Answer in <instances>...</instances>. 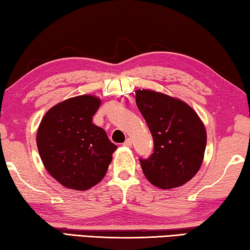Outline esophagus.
I'll return each instance as SVG.
<instances>
[{
    "instance_id": "1",
    "label": "esophagus",
    "mask_w": 250,
    "mask_h": 250,
    "mask_svg": "<svg viewBox=\"0 0 250 250\" xmlns=\"http://www.w3.org/2000/svg\"><path fill=\"white\" fill-rule=\"evenodd\" d=\"M124 146H132V140H131L130 138H128V139H126V140L125 141Z\"/></svg>"
}]
</instances>
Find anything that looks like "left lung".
<instances>
[{
    "label": "left lung",
    "instance_id": "obj_1",
    "mask_svg": "<svg viewBox=\"0 0 250 250\" xmlns=\"http://www.w3.org/2000/svg\"><path fill=\"white\" fill-rule=\"evenodd\" d=\"M135 101L153 138V153L140 158L152 184L170 189L185 184L202 166L206 131L197 113L183 101L160 92L139 89Z\"/></svg>",
    "mask_w": 250,
    "mask_h": 250
}]
</instances>
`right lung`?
Listing matches in <instances>:
<instances>
[{
	"label": "right lung",
	"mask_w": 250,
	"mask_h": 250,
	"mask_svg": "<svg viewBox=\"0 0 250 250\" xmlns=\"http://www.w3.org/2000/svg\"><path fill=\"white\" fill-rule=\"evenodd\" d=\"M94 96H78L46 112L37 131V147L46 170L67 188L86 191L103 180L117 146L92 124L100 107Z\"/></svg>",
	"instance_id": "1"
}]
</instances>
